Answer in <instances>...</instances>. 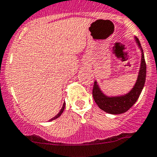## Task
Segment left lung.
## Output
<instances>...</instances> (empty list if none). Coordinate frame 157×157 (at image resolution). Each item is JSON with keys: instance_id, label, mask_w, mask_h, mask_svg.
I'll use <instances>...</instances> for the list:
<instances>
[{"instance_id": "obj_1", "label": "left lung", "mask_w": 157, "mask_h": 157, "mask_svg": "<svg viewBox=\"0 0 157 157\" xmlns=\"http://www.w3.org/2000/svg\"><path fill=\"white\" fill-rule=\"evenodd\" d=\"M135 41L137 44L138 48H140L141 51V59H140V67L137 79L132 89L126 94L109 97L102 92L97 81L94 82L93 89V99L99 108L105 113L117 115L127 112L136 103V101H137L144 86L146 79L145 60H144L143 49L137 37H135Z\"/></svg>"}]
</instances>
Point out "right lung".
<instances>
[{
  "label": "right lung",
  "instance_id": "1",
  "mask_svg": "<svg viewBox=\"0 0 157 157\" xmlns=\"http://www.w3.org/2000/svg\"><path fill=\"white\" fill-rule=\"evenodd\" d=\"M64 108H65V103H64V104H63V106H62V108H61V109H60V111L59 112V113H58V114H57V115H56V116H55V117H52V119L50 120V121H53V120L56 119V118H58L59 117H60V115H61V114H62V113H63V112H64Z\"/></svg>",
  "mask_w": 157,
  "mask_h": 157
}]
</instances>
